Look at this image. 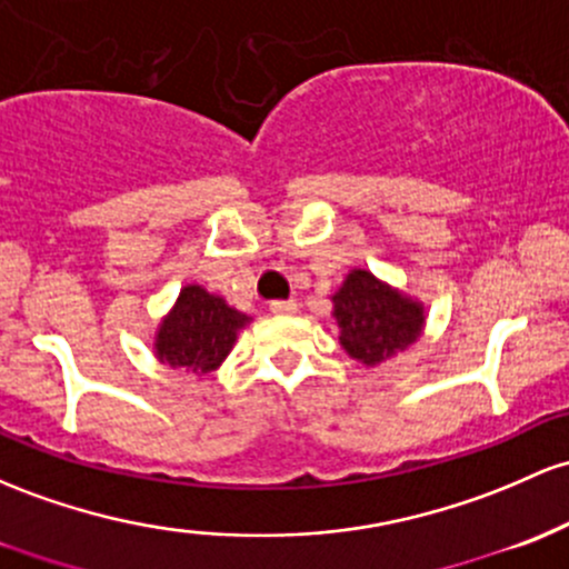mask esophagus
I'll use <instances>...</instances> for the list:
<instances>
[{
	"label": "esophagus",
	"instance_id": "esophagus-1",
	"mask_svg": "<svg viewBox=\"0 0 569 569\" xmlns=\"http://www.w3.org/2000/svg\"><path fill=\"white\" fill-rule=\"evenodd\" d=\"M270 313H274V316L297 313V302L295 299H274V302H270Z\"/></svg>",
	"mask_w": 569,
	"mask_h": 569
}]
</instances>
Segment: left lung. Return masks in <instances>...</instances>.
Listing matches in <instances>:
<instances>
[{"label":"left lung","mask_w":569,"mask_h":569,"mask_svg":"<svg viewBox=\"0 0 569 569\" xmlns=\"http://www.w3.org/2000/svg\"><path fill=\"white\" fill-rule=\"evenodd\" d=\"M332 318L340 329V346L365 367H378L408 351L427 323L418 299L361 267H353L332 295Z\"/></svg>","instance_id":"left-lung-1"}]
</instances>
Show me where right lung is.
<instances>
[{
  "instance_id": "add662e5",
  "label": "right lung",
  "mask_w": 569,
  "mask_h": 569,
  "mask_svg": "<svg viewBox=\"0 0 569 569\" xmlns=\"http://www.w3.org/2000/svg\"><path fill=\"white\" fill-rule=\"evenodd\" d=\"M248 323L251 316L240 313L227 299L189 283L180 289L170 313L161 318L153 337V353L172 370L208 376L223 365L237 335Z\"/></svg>"
}]
</instances>
